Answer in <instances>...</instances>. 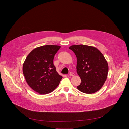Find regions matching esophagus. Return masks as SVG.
Instances as JSON below:
<instances>
[{"label": "esophagus", "instance_id": "1", "mask_svg": "<svg viewBox=\"0 0 129 129\" xmlns=\"http://www.w3.org/2000/svg\"><path fill=\"white\" fill-rule=\"evenodd\" d=\"M74 75H75V74L74 73H73V72H70L69 73V75L70 76H74Z\"/></svg>", "mask_w": 129, "mask_h": 129}]
</instances>
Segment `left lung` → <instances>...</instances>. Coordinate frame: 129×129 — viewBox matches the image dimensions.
<instances>
[{
	"mask_svg": "<svg viewBox=\"0 0 129 129\" xmlns=\"http://www.w3.org/2000/svg\"><path fill=\"white\" fill-rule=\"evenodd\" d=\"M77 58V73L81 83L77 86L81 92L91 94L99 91L107 80L109 66L103 54L97 48L84 45L69 47Z\"/></svg>",
	"mask_w": 129,
	"mask_h": 129,
	"instance_id": "1",
	"label": "left lung"
}]
</instances>
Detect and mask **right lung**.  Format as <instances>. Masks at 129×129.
<instances>
[{"label": "right lung", "mask_w": 129, "mask_h": 129, "mask_svg": "<svg viewBox=\"0 0 129 129\" xmlns=\"http://www.w3.org/2000/svg\"><path fill=\"white\" fill-rule=\"evenodd\" d=\"M60 48L57 45L37 47L29 53L23 64L22 72L27 84L39 94L52 92L63 77L53 64L55 55Z\"/></svg>", "instance_id": "obj_1"}]
</instances>
